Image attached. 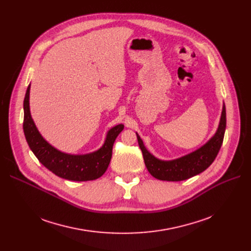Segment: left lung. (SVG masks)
<instances>
[{
	"mask_svg": "<svg viewBox=\"0 0 251 251\" xmlns=\"http://www.w3.org/2000/svg\"><path fill=\"white\" fill-rule=\"evenodd\" d=\"M225 130L226 107L225 103H223L220 123L215 135L200 149L171 161L157 159L144 147L140 136L137 133L136 135L144 164L152 177L163 181H183L201 174L213 164L222 147Z\"/></svg>",
	"mask_w": 251,
	"mask_h": 251,
	"instance_id": "8db88e82",
	"label": "left lung"
}]
</instances>
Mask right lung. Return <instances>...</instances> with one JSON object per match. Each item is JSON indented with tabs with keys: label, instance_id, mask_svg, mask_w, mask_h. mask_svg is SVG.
I'll return each instance as SVG.
<instances>
[{
	"label": "right lung",
	"instance_id": "right-lung-1",
	"mask_svg": "<svg viewBox=\"0 0 251 251\" xmlns=\"http://www.w3.org/2000/svg\"><path fill=\"white\" fill-rule=\"evenodd\" d=\"M30 84L26 90L23 110V131L28 146L34 155L55 175L71 181L96 180L107 171L112 157V151L117 136L124 129L123 124L111 128L102 147L86 154H70L51 147L37 130L29 109Z\"/></svg>",
	"mask_w": 251,
	"mask_h": 251
}]
</instances>
